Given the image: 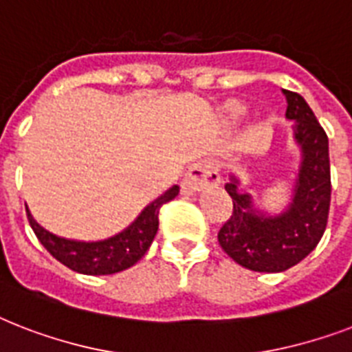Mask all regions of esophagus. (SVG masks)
<instances>
[{"label": "esophagus", "instance_id": "34e87169", "mask_svg": "<svg viewBox=\"0 0 352 352\" xmlns=\"http://www.w3.org/2000/svg\"><path fill=\"white\" fill-rule=\"evenodd\" d=\"M219 182V173L210 160H197L188 168L182 186L186 192H197L201 188L212 186Z\"/></svg>", "mask_w": 352, "mask_h": 352}]
</instances>
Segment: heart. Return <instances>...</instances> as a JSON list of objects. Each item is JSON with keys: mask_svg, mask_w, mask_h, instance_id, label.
<instances>
[{"mask_svg": "<svg viewBox=\"0 0 352 352\" xmlns=\"http://www.w3.org/2000/svg\"><path fill=\"white\" fill-rule=\"evenodd\" d=\"M246 107L245 104H241V102H230L228 106H226V117L230 118V120H237L245 115Z\"/></svg>", "mask_w": 352, "mask_h": 352, "instance_id": "heart-1", "label": "heart"}]
</instances>
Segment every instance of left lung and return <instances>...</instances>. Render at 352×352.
Listing matches in <instances>:
<instances>
[{
    "mask_svg": "<svg viewBox=\"0 0 352 352\" xmlns=\"http://www.w3.org/2000/svg\"><path fill=\"white\" fill-rule=\"evenodd\" d=\"M287 118L296 120L294 135L303 149L300 179L294 201L279 217L257 215L246 193L237 190V181L226 182L234 210L219 228L221 248L237 265L254 272H283L305 259L322 239L331 206V164L329 138L303 96L283 91Z\"/></svg>",
    "mask_w": 352,
    "mask_h": 352,
    "instance_id": "8db88e82",
    "label": "left lung"
}]
</instances>
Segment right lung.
<instances>
[{
  "instance_id": "1",
  "label": "right lung",
  "mask_w": 352,
  "mask_h": 352,
  "mask_svg": "<svg viewBox=\"0 0 352 352\" xmlns=\"http://www.w3.org/2000/svg\"><path fill=\"white\" fill-rule=\"evenodd\" d=\"M177 193H179V186L170 188L164 195H160L157 201L146 206L129 228L111 239L98 241V243H80V241L56 237L43 230L32 219L29 210H27L30 228L34 230L38 241L45 246L52 257H56L58 261L74 272L87 274V276H106V274L122 272L142 259L159 230L160 206L175 199Z\"/></svg>"
}]
</instances>
